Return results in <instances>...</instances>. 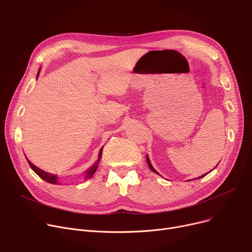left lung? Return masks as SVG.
<instances>
[{"label":"left lung","instance_id":"obj_1","mask_svg":"<svg viewBox=\"0 0 252 252\" xmlns=\"http://www.w3.org/2000/svg\"><path fill=\"white\" fill-rule=\"evenodd\" d=\"M147 162H148V165H149V167H150V169L152 170V171H154V173H156V174H158L157 171L154 169V167L151 165V163H150V161H149V158L147 157ZM206 175V174H205ZM205 175H203V176H201V177H199V178H203V177H205Z\"/></svg>","mask_w":252,"mask_h":252}]
</instances>
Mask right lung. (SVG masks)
<instances>
[{
    "instance_id": "obj_1",
    "label": "right lung",
    "mask_w": 252,
    "mask_h": 252,
    "mask_svg": "<svg viewBox=\"0 0 252 252\" xmlns=\"http://www.w3.org/2000/svg\"><path fill=\"white\" fill-rule=\"evenodd\" d=\"M37 75H38V73H37ZM102 150H103V148H101V149H100V152H99V158H98L97 162L93 164V165H92V167L87 171V175H86L87 179L91 178L93 175L95 174V171H96V169H97V167H98V163H99V161H100V159H101V156H102ZM26 160H28V158H26ZM28 162H29L30 166L32 167V169L34 171V173H35L39 178L43 179L44 181H46V182H48V183H50V184H54V185H56V184H57V177H56V176L50 175V174L46 173V171H44V170H42V169H39L38 167H36L35 165H33V164H32L31 161H29V160H28Z\"/></svg>"
}]
</instances>
